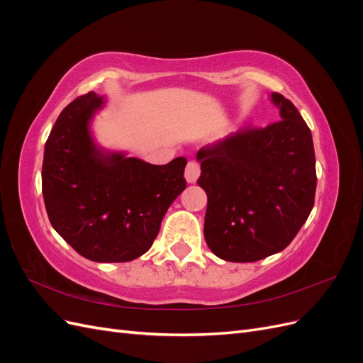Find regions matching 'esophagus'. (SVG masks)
Wrapping results in <instances>:
<instances>
[{"label":"esophagus","mask_w":363,"mask_h":363,"mask_svg":"<svg viewBox=\"0 0 363 363\" xmlns=\"http://www.w3.org/2000/svg\"><path fill=\"white\" fill-rule=\"evenodd\" d=\"M200 171H201L200 164L194 162V160H191L188 163V167H186V171H184V177H186V180H188V183H195L196 179H199Z\"/></svg>","instance_id":"esophagus-1"}]
</instances>
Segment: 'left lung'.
<instances>
[{"label": "left lung", "instance_id": "obj_1", "mask_svg": "<svg viewBox=\"0 0 363 363\" xmlns=\"http://www.w3.org/2000/svg\"><path fill=\"white\" fill-rule=\"evenodd\" d=\"M271 96L280 121L240 128L196 155V183L207 194L204 238L223 260L256 262L284 250L315 203L311 128L288 98Z\"/></svg>", "mask_w": 363, "mask_h": 363}]
</instances>
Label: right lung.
<instances>
[{
  "label": "right lung",
  "instance_id": "1",
  "mask_svg": "<svg viewBox=\"0 0 363 363\" xmlns=\"http://www.w3.org/2000/svg\"><path fill=\"white\" fill-rule=\"evenodd\" d=\"M103 96L87 92L63 108L47 139L42 194L50 223L94 262H130L147 252L172 201L186 189L188 160L151 164L101 152L89 121Z\"/></svg>",
  "mask_w": 363,
  "mask_h": 363
}]
</instances>
